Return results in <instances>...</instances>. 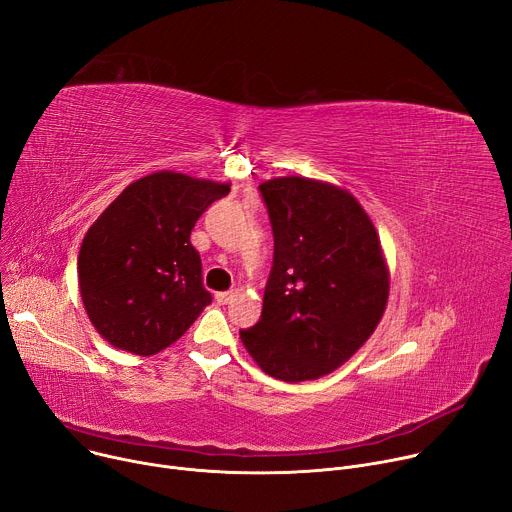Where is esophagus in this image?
Instances as JSON below:
<instances>
[{
  "mask_svg": "<svg viewBox=\"0 0 512 512\" xmlns=\"http://www.w3.org/2000/svg\"><path fill=\"white\" fill-rule=\"evenodd\" d=\"M232 296H235L232 292H218L214 298H216L218 304H228L232 300Z\"/></svg>",
  "mask_w": 512,
  "mask_h": 512,
  "instance_id": "1",
  "label": "esophagus"
}]
</instances>
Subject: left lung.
Here are the masks:
<instances>
[{
  "label": "left lung",
  "mask_w": 512,
  "mask_h": 512,
  "mask_svg": "<svg viewBox=\"0 0 512 512\" xmlns=\"http://www.w3.org/2000/svg\"><path fill=\"white\" fill-rule=\"evenodd\" d=\"M273 267L261 320L241 341L267 376L304 382L341 367L380 324L390 269L353 194L308 177L263 181Z\"/></svg>",
  "instance_id": "8db88e82"
}]
</instances>
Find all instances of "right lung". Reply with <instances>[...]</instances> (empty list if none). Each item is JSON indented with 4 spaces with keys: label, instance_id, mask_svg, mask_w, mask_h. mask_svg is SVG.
I'll return each instance as SVG.
<instances>
[{
    "label": "right lung",
    "instance_id": "1",
    "mask_svg": "<svg viewBox=\"0 0 512 512\" xmlns=\"http://www.w3.org/2000/svg\"><path fill=\"white\" fill-rule=\"evenodd\" d=\"M228 183L157 171L132 181L85 232L77 277L85 312L116 349L155 355L212 302L190 235Z\"/></svg>",
    "mask_w": 512,
    "mask_h": 512
}]
</instances>
